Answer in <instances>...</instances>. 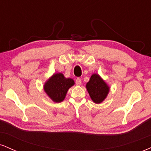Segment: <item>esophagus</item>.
Masks as SVG:
<instances>
[{
	"label": "esophagus",
	"instance_id": "obj_1",
	"mask_svg": "<svg viewBox=\"0 0 151 151\" xmlns=\"http://www.w3.org/2000/svg\"><path fill=\"white\" fill-rule=\"evenodd\" d=\"M76 84H77V86H80L81 84V79H79V78H77V79H76Z\"/></svg>",
	"mask_w": 151,
	"mask_h": 151
}]
</instances>
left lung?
<instances>
[{
	"mask_svg": "<svg viewBox=\"0 0 151 151\" xmlns=\"http://www.w3.org/2000/svg\"><path fill=\"white\" fill-rule=\"evenodd\" d=\"M86 88L90 97L95 104H101L108 96L110 87L100 77L99 74H93L86 83Z\"/></svg>",
	"mask_w": 151,
	"mask_h": 151,
	"instance_id": "8db88e82",
	"label": "left lung"
}]
</instances>
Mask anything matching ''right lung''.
I'll list each match as a JSON object with an SVG mask.
<instances>
[{"label":"right lung","mask_w":151,"mask_h":151,"mask_svg":"<svg viewBox=\"0 0 151 151\" xmlns=\"http://www.w3.org/2000/svg\"><path fill=\"white\" fill-rule=\"evenodd\" d=\"M74 85V81L66 78L62 73L53 74L45 83V92L55 103L64 101L70 88Z\"/></svg>","instance_id":"add662e5"}]
</instances>
